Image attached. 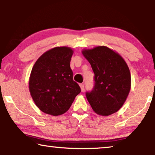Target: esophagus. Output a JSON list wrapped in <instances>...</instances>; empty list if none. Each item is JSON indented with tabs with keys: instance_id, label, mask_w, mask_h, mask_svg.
Wrapping results in <instances>:
<instances>
[{
	"instance_id": "esophagus-1",
	"label": "esophagus",
	"mask_w": 155,
	"mask_h": 155,
	"mask_svg": "<svg viewBox=\"0 0 155 155\" xmlns=\"http://www.w3.org/2000/svg\"><path fill=\"white\" fill-rule=\"evenodd\" d=\"M80 89H81V91L82 92H83L84 90V86L83 84H80Z\"/></svg>"
}]
</instances>
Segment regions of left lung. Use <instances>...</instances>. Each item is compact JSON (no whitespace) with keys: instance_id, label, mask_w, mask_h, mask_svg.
<instances>
[{"instance_id":"obj_1","label":"left lung","mask_w":155,"mask_h":155,"mask_svg":"<svg viewBox=\"0 0 155 155\" xmlns=\"http://www.w3.org/2000/svg\"><path fill=\"white\" fill-rule=\"evenodd\" d=\"M82 54L94 73V86L86 92L93 111L107 116L118 111L126 101L131 87L129 68L124 59L104 46L83 49Z\"/></svg>"}]
</instances>
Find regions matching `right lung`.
Returning a JSON list of instances; mask_svg holds the SVG:
<instances>
[{
  "mask_svg": "<svg viewBox=\"0 0 155 155\" xmlns=\"http://www.w3.org/2000/svg\"><path fill=\"white\" fill-rule=\"evenodd\" d=\"M73 54V50L67 46L53 48L42 54L31 69L29 90L44 113L54 116L63 114L81 92L70 66Z\"/></svg>",
  "mask_w": 155,
  "mask_h": 155,
  "instance_id": "add662e5",
  "label": "right lung"
}]
</instances>
